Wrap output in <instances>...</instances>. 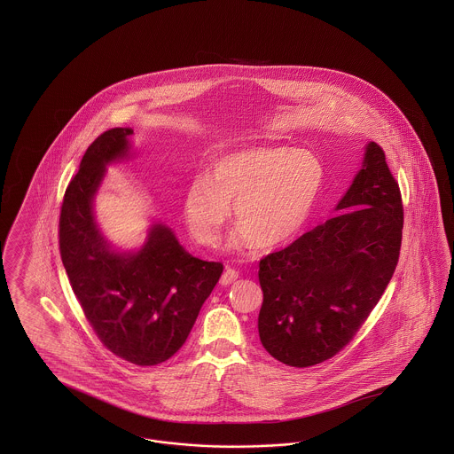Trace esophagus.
Instances as JSON below:
<instances>
[{
    "instance_id": "obj_1",
    "label": "esophagus",
    "mask_w": 454,
    "mask_h": 454,
    "mask_svg": "<svg viewBox=\"0 0 454 454\" xmlns=\"http://www.w3.org/2000/svg\"><path fill=\"white\" fill-rule=\"evenodd\" d=\"M238 279V270L231 269V267H226L223 276H221V284L223 286H230L231 282H235Z\"/></svg>"
}]
</instances>
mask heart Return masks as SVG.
I'll use <instances>...</instances> for the list:
<instances>
[{
    "instance_id": "heart-1",
    "label": "heart",
    "mask_w": 454,
    "mask_h": 454,
    "mask_svg": "<svg viewBox=\"0 0 454 454\" xmlns=\"http://www.w3.org/2000/svg\"><path fill=\"white\" fill-rule=\"evenodd\" d=\"M324 167L311 153L284 146L228 153L195 178L184 217L197 243L215 247L230 216L238 223L228 248L247 254L257 245L279 248L298 237L324 187Z\"/></svg>"
}]
</instances>
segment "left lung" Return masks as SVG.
I'll return each mask as SVG.
<instances>
[{"label":"left lung","mask_w":454,"mask_h":454,"mask_svg":"<svg viewBox=\"0 0 454 454\" xmlns=\"http://www.w3.org/2000/svg\"><path fill=\"white\" fill-rule=\"evenodd\" d=\"M335 209L260 260V342L287 366H315L340 352L393 278L403 204L380 145H367L363 168Z\"/></svg>","instance_id":"left-lung-1"}]
</instances>
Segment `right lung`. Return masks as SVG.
I'll list each match as a JSON object with an SVG mask.
<instances>
[{"label":"right lung","mask_w":454,"mask_h":454,"mask_svg":"<svg viewBox=\"0 0 454 454\" xmlns=\"http://www.w3.org/2000/svg\"><path fill=\"white\" fill-rule=\"evenodd\" d=\"M134 130L100 134L66 189L59 252L73 293L100 342L136 366H156L184 346L221 262L192 257L172 230L153 224L137 252H115L93 216V199L112 161L129 156Z\"/></svg>","instance_id":"add662e5"}]
</instances>
